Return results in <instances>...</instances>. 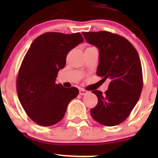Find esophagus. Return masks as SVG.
<instances>
[{
	"label": "esophagus",
	"mask_w": 158,
	"mask_h": 158,
	"mask_svg": "<svg viewBox=\"0 0 158 158\" xmlns=\"http://www.w3.org/2000/svg\"><path fill=\"white\" fill-rule=\"evenodd\" d=\"M88 93V90H85V89H82V88H80L79 89V94H80L81 96H83V95H85V94H87Z\"/></svg>",
	"instance_id": "obj_1"
}]
</instances>
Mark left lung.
Listing matches in <instances>:
<instances>
[{"label": "left lung", "instance_id": "left-lung-1", "mask_svg": "<svg viewBox=\"0 0 158 158\" xmlns=\"http://www.w3.org/2000/svg\"><path fill=\"white\" fill-rule=\"evenodd\" d=\"M85 41L99 50L97 74L102 81H110L102 94L93 90L98 103L90 110L92 117L106 126L123 123L137 101L143 88L141 62L136 49L122 36L110 32H83Z\"/></svg>", "mask_w": 158, "mask_h": 158}]
</instances>
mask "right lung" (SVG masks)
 <instances>
[{
  "label": "right lung",
  "mask_w": 158,
  "mask_h": 158,
  "mask_svg": "<svg viewBox=\"0 0 158 158\" xmlns=\"http://www.w3.org/2000/svg\"><path fill=\"white\" fill-rule=\"evenodd\" d=\"M82 42L79 32H46L32 41L23 58L17 78L18 96L27 115L40 126L59 123L69 102L77 97V88H66L56 81L68 52Z\"/></svg>",
  "instance_id": "right-lung-1"
}]
</instances>
